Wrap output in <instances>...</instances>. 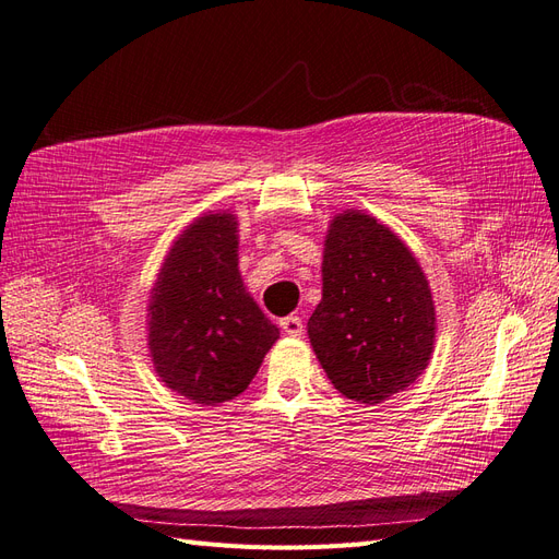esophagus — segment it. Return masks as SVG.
I'll return each mask as SVG.
<instances>
[{
  "instance_id": "34e87169",
  "label": "esophagus",
  "mask_w": 559,
  "mask_h": 559,
  "mask_svg": "<svg viewBox=\"0 0 559 559\" xmlns=\"http://www.w3.org/2000/svg\"><path fill=\"white\" fill-rule=\"evenodd\" d=\"M280 326H282V331H284L286 335H292V337H300L302 331H306V326H302V319L296 317V314L284 317V319L280 321Z\"/></svg>"
}]
</instances>
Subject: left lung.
<instances>
[{
  "mask_svg": "<svg viewBox=\"0 0 559 559\" xmlns=\"http://www.w3.org/2000/svg\"><path fill=\"white\" fill-rule=\"evenodd\" d=\"M308 335L333 386L357 403L386 401L429 366L436 308L427 275L376 216H333Z\"/></svg>",
  "mask_w": 559,
  "mask_h": 559,
  "instance_id": "left-lung-1",
  "label": "left lung"
}]
</instances>
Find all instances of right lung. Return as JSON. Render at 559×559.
I'll list each match as a JSON object with an SVG mask.
<instances>
[{"mask_svg": "<svg viewBox=\"0 0 559 559\" xmlns=\"http://www.w3.org/2000/svg\"><path fill=\"white\" fill-rule=\"evenodd\" d=\"M238 216H198L181 230L148 298V352L160 380L193 403L242 394L280 329L247 292Z\"/></svg>", "mask_w": 559, "mask_h": 559, "instance_id": "add662e5", "label": "right lung"}]
</instances>
